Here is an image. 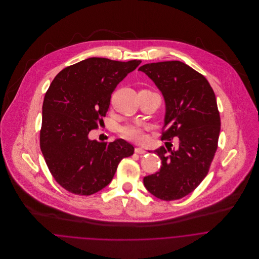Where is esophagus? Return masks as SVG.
I'll return each instance as SVG.
<instances>
[{
  "instance_id": "1",
  "label": "esophagus",
  "mask_w": 259,
  "mask_h": 259,
  "mask_svg": "<svg viewBox=\"0 0 259 259\" xmlns=\"http://www.w3.org/2000/svg\"><path fill=\"white\" fill-rule=\"evenodd\" d=\"M135 151H136L137 153H140V154H145V153H147V151L142 148H135Z\"/></svg>"
}]
</instances>
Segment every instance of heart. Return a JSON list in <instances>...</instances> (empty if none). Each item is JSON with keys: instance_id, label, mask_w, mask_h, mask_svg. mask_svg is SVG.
I'll return each mask as SVG.
<instances>
[{"instance_id": "obj_1", "label": "heart", "mask_w": 259, "mask_h": 259, "mask_svg": "<svg viewBox=\"0 0 259 259\" xmlns=\"http://www.w3.org/2000/svg\"><path fill=\"white\" fill-rule=\"evenodd\" d=\"M119 132L122 138L135 143H144L147 140L145 128L138 124H126Z\"/></svg>"}]
</instances>
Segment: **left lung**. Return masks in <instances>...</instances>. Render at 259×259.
I'll list each match as a JSON object with an SVG mask.
<instances>
[{
	"label": "left lung",
	"instance_id": "obj_1",
	"mask_svg": "<svg viewBox=\"0 0 259 259\" xmlns=\"http://www.w3.org/2000/svg\"><path fill=\"white\" fill-rule=\"evenodd\" d=\"M139 71L148 75L164 98L161 141L180 140L177 149L154 150L161 167L144 178V185L159 199H180L203 181L214 157L221 133L215 95L202 74L180 61L147 64Z\"/></svg>",
	"mask_w": 259,
	"mask_h": 259
}]
</instances>
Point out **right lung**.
<instances>
[{
    "mask_svg": "<svg viewBox=\"0 0 259 259\" xmlns=\"http://www.w3.org/2000/svg\"><path fill=\"white\" fill-rule=\"evenodd\" d=\"M142 61L90 58L56 75L46 93L39 147L56 182L77 195L109 185L123 157L135 148L124 140L91 141L89 133L104 122L112 92Z\"/></svg>",
    "mask_w": 259,
    "mask_h": 259,
    "instance_id": "add662e5",
    "label": "right lung"
}]
</instances>
